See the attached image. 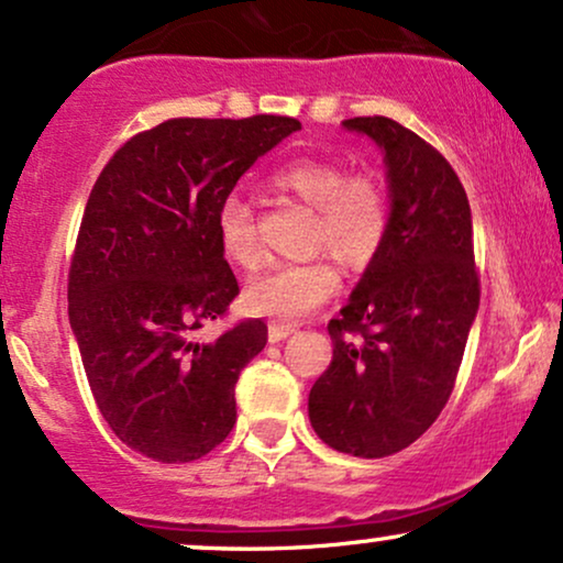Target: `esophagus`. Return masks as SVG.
I'll list each match as a JSON object with an SVG mask.
<instances>
[{
  "label": "esophagus",
  "instance_id": "34e87169",
  "mask_svg": "<svg viewBox=\"0 0 563 563\" xmlns=\"http://www.w3.org/2000/svg\"><path fill=\"white\" fill-rule=\"evenodd\" d=\"M296 333V324H283V322H273L269 324V343H280L286 341L288 335Z\"/></svg>",
  "mask_w": 563,
  "mask_h": 563
}]
</instances>
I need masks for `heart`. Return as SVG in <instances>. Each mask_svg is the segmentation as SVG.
Here are the masks:
<instances>
[{
  "mask_svg": "<svg viewBox=\"0 0 563 563\" xmlns=\"http://www.w3.org/2000/svg\"><path fill=\"white\" fill-rule=\"evenodd\" d=\"M275 191L314 209L309 228L311 249H328L346 264L369 262L380 252L390 225L388 196L372 175H349L341 162L294 159L273 175ZM214 233L228 262L252 269L262 262L254 209L241 196L222 199ZM338 290L335 267L322 256L307 262H283L264 269L246 286V309L260 317L296 322L320 309Z\"/></svg>",
  "mask_w": 563,
  "mask_h": 563,
  "instance_id": "heart-1",
  "label": "heart"
}]
</instances>
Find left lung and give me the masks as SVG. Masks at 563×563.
Wrapping results in <instances>:
<instances>
[{
	"instance_id": "8db88e82",
	"label": "left lung",
	"mask_w": 563,
	"mask_h": 563,
	"mask_svg": "<svg viewBox=\"0 0 563 563\" xmlns=\"http://www.w3.org/2000/svg\"><path fill=\"white\" fill-rule=\"evenodd\" d=\"M375 141L390 225L349 303L330 320L333 362L309 390L322 443L358 459L411 445L435 422L479 309L472 209L443 154L390 118L343 120Z\"/></svg>"
}]
</instances>
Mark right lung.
<instances>
[{
    "label": "right lung",
    "instance_id": "right-lung-1",
    "mask_svg": "<svg viewBox=\"0 0 563 563\" xmlns=\"http://www.w3.org/2000/svg\"><path fill=\"white\" fill-rule=\"evenodd\" d=\"M296 118H173L125 141L93 183L67 303L93 401L128 449L194 462L230 435L235 383L267 343L246 320L196 341L239 280L214 233L222 199Z\"/></svg>",
    "mask_w": 563,
    "mask_h": 563
}]
</instances>
